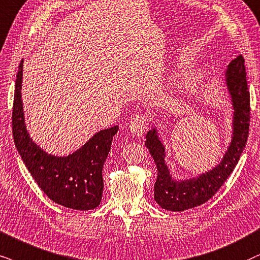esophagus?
I'll return each mask as SVG.
<instances>
[{
    "mask_svg": "<svg viewBox=\"0 0 260 260\" xmlns=\"http://www.w3.org/2000/svg\"><path fill=\"white\" fill-rule=\"evenodd\" d=\"M147 120L145 115H137L132 120L129 121V132L132 136H136L138 138L143 137V134L145 133L146 127H147Z\"/></svg>",
    "mask_w": 260,
    "mask_h": 260,
    "instance_id": "obj_1",
    "label": "esophagus"
}]
</instances>
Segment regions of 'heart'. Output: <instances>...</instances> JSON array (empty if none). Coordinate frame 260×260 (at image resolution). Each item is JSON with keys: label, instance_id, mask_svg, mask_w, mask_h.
<instances>
[{"label": "heart", "instance_id": "1", "mask_svg": "<svg viewBox=\"0 0 260 260\" xmlns=\"http://www.w3.org/2000/svg\"><path fill=\"white\" fill-rule=\"evenodd\" d=\"M182 72H183V68H182V67H180V66H179V67H176L175 70H174V72H173V75H172V79H173V80H176V79L179 78L180 75L182 74Z\"/></svg>", "mask_w": 260, "mask_h": 260}]
</instances>
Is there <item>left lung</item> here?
Returning <instances> with one entry per match:
<instances>
[{"label":"left lung","mask_w":260,"mask_h":260,"mask_svg":"<svg viewBox=\"0 0 260 260\" xmlns=\"http://www.w3.org/2000/svg\"><path fill=\"white\" fill-rule=\"evenodd\" d=\"M223 77L233 109L231 140L221 160L213 168L185 179L174 176L172 167L167 162L168 154L160 138L158 123L153 122L146 133L145 146L157 167L154 200L162 209L185 211L206 203L221 188L239 162L249 128V92L244 57L234 58L226 66Z\"/></svg>","instance_id":"1"}]
</instances>
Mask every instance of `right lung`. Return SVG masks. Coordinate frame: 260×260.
Returning a JSON list of instances; mask_svg holds the SVG:
<instances>
[{"label":"right lung","mask_w":260,"mask_h":260,"mask_svg":"<svg viewBox=\"0 0 260 260\" xmlns=\"http://www.w3.org/2000/svg\"><path fill=\"white\" fill-rule=\"evenodd\" d=\"M22 64L19 66L13 104V137L26 168L48 198L64 208L92 210L101 204L103 193L102 169L119 126L96 132L84 145L64 156L52 154L29 136L21 97Z\"/></svg>","instance_id":"1"}]
</instances>
